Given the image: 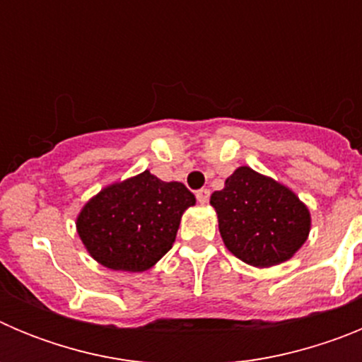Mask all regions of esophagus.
<instances>
[{
    "label": "esophagus",
    "mask_w": 362,
    "mask_h": 362,
    "mask_svg": "<svg viewBox=\"0 0 362 362\" xmlns=\"http://www.w3.org/2000/svg\"><path fill=\"white\" fill-rule=\"evenodd\" d=\"M196 197L201 204H206L209 203V197H210V190L209 188H201V190L196 192Z\"/></svg>",
    "instance_id": "obj_1"
}]
</instances>
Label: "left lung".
Segmentation results:
<instances>
[{
	"label": "left lung",
	"instance_id": "8db88e82",
	"mask_svg": "<svg viewBox=\"0 0 362 362\" xmlns=\"http://www.w3.org/2000/svg\"><path fill=\"white\" fill-rule=\"evenodd\" d=\"M210 204L228 252L255 268L292 259L312 228L308 206L296 192L250 166L235 168Z\"/></svg>",
	"mask_w": 362,
	"mask_h": 362
}]
</instances>
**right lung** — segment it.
<instances>
[{
    "mask_svg": "<svg viewBox=\"0 0 362 362\" xmlns=\"http://www.w3.org/2000/svg\"><path fill=\"white\" fill-rule=\"evenodd\" d=\"M194 204L183 183H166L145 170L92 196L76 217V230L99 264L145 272L170 250L185 210Z\"/></svg>",
    "mask_w": 362,
    "mask_h": 362,
    "instance_id": "add662e5",
    "label": "right lung"
}]
</instances>
